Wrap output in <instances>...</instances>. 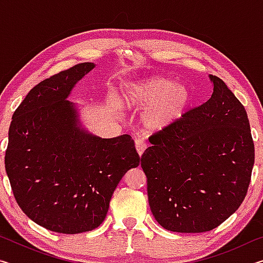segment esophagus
<instances>
[{"instance_id":"obj_1","label":"esophagus","mask_w":263,"mask_h":263,"mask_svg":"<svg viewBox=\"0 0 263 263\" xmlns=\"http://www.w3.org/2000/svg\"><path fill=\"white\" fill-rule=\"evenodd\" d=\"M146 147H147V144H146V141L145 140H142V139H137L136 140V149H137V152H138V154L140 155H142V153H144V151L146 149Z\"/></svg>"}]
</instances>
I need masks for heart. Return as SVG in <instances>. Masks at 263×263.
Instances as JSON below:
<instances>
[{"instance_id":"b5f03b06","label":"heart","mask_w":263,"mask_h":263,"mask_svg":"<svg viewBox=\"0 0 263 263\" xmlns=\"http://www.w3.org/2000/svg\"><path fill=\"white\" fill-rule=\"evenodd\" d=\"M124 100L128 108H147L142 124L148 131H161L181 118L190 102V91L171 79L154 77L132 83Z\"/></svg>"}]
</instances>
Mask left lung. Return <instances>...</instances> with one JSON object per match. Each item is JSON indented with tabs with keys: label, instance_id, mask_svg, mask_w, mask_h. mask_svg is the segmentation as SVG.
<instances>
[{
	"label": "left lung",
	"instance_id": "1",
	"mask_svg": "<svg viewBox=\"0 0 263 263\" xmlns=\"http://www.w3.org/2000/svg\"><path fill=\"white\" fill-rule=\"evenodd\" d=\"M205 103L149 137L141 157L153 216L163 229L208 232L238 210L254 164L247 112L221 79L210 75Z\"/></svg>",
	"mask_w": 263,
	"mask_h": 263
}]
</instances>
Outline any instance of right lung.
<instances>
[{"instance_id": "add662e5", "label": "right lung", "mask_w": 263, "mask_h": 263, "mask_svg": "<svg viewBox=\"0 0 263 263\" xmlns=\"http://www.w3.org/2000/svg\"><path fill=\"white\" fill-rule=\"evenodd\" d=\"M94 67L82 62L39 82L9 127L4 163L16 202L31 220L53 232L99 228L119 181L140 163L131 136L102 139L78 125L77 111L66 99Z\"/></svg>"}]
</instances>
